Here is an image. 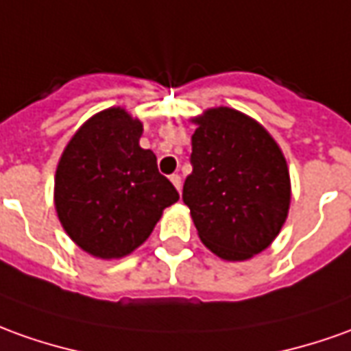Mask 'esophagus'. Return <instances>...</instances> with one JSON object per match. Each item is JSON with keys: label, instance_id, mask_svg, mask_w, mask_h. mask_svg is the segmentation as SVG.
Masks as SVG:
<instances>
[{"label": "esophagus", "instance_id": "34e87169", "mask_svg": "<svg viewBox=\"0 0 351 351\" xmlns=\"http://www.w3.org/2000/svg\"><path fill=\"white\" fill-rule=\"evenodd\" d=\"M170 181L173 183V187L178 191H181V178L178 176V173H173V176H170Z\"/></svg>", "mask_w": 351, "mask_h": 351}]
</instances>
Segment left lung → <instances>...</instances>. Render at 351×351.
<instances>
[{"mask_svg": "<svg viewBox=\"0 0 351 351\" xmlns=\"http://www.w3.org/2000/svg\"><path fill=\"white\" fill-rule=\"evenodd\" d=\"M193 171L183 202L202 245L245 262L275 241L291 208V173L271 134L241 110L214 106L191 118Z\"/></svg>", "mask_w": 351, "mask_h": 351, "instance_id": "obj_1", "label": "left lung"}]
</instances>
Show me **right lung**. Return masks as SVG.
Masks as SVG:
<instances>
[{"instance_id": "right-lung-1", "label": "right lung", "mask_w": 351, "mask_h": 351, "mask_svg": "<svg viewBox=\"0 0 351 351\" xmlns=\"http://www.w3.org/2000/svg\"><path fill=\"white\" fill-rule=\"evenodd\" d=\"M143 122L110 106L80 125L55 171V210L66 235L101 260H120L143 245L180 193L141 149Z\"/></svg>"}]
</instances>
